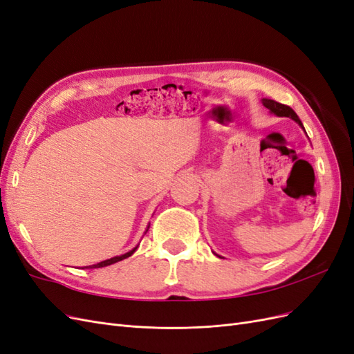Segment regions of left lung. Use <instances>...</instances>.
Returning <instances> with one entry per match:
<instances>
[{
	"mask_svg": "<svg viewBox=\"0 0 354 354\" xmlns=\"http://www.w3.org/2000/svg\"><path fill=\"white\" fill-rule=\"evenodd\" d=\"M261 102H263V104H264V108H267V109L270 111V113H273V115H276V116L291 118V120H294V121L304 130L303 122L299 121L298 115H297L291 108H289V106L282 104V103H277V102H274V100H272V99H261ZM304 131H306V130H304ZM216 255H217V254H216ZM218 257H220V255H218ZM220 259H221V257H220Z\"/></svg>",
	"mask_w": 354,
	"mask_h": 354,
	"instance_id": "8db88e82",
	"label": "left lung"
}]
</instances>
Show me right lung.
I'll use <instances>...</instances> for the list:
<instances>
[{
  "mask_svg": "<svg viewBox=\"0 0 354 354\" xmlns=\"http://www.w3.org/2000/svg\"><path fill=\"white\" fill-rule=\"evenodd\" d=\"M147 229H149V226H147ZM147 229H146V232H147ZM137 248H138V245L134 246V248H133L131 251H128V252H125V254H122V255H116V257H112V259H109V260H104V261H100V263L93 264V266H87V269H100V267H106V266L115 264V263L121 261V260H124V259H128V257H131V255L136 252Z\"/></svg>",
  "mask_w": 354,
  "mask_h": 354,
  "instance_id": "obj_1",
  "label": "right lung"
}]
</instances>
